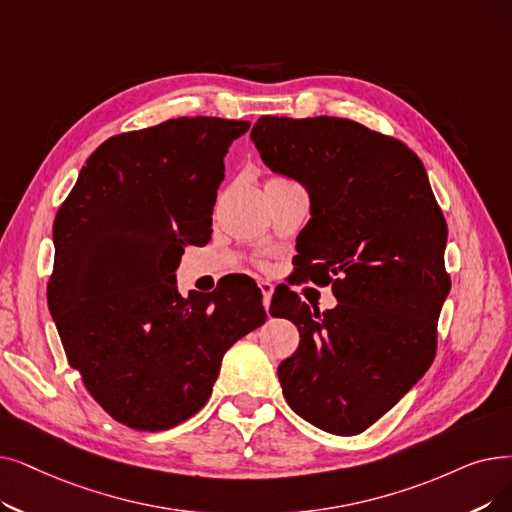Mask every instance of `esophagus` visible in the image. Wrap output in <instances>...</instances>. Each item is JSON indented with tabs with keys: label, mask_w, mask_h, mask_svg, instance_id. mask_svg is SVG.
<instances>
[{
	"label": "esophagus",
	"mask_w": 512,
	"mask_h": 512,
	"mask_svg": "<svg viewBox=\"0 0 512 512\" xmlns=\"http://www.w3.org/2000/svg\"><path fill=\"white\" fill-rule=\"evenodd\" d=\"M259 288H261V295H263V305H265V309H268L270 301H272V295H274V284L268 282V280H259Z\"/></svg>",
	"instance_id": "obj_1"
}]
</instances>
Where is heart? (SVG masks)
I'll return each instance as SVG.
<instances>
[{"label":"heart","instance_id":"1","mask_svg":"<svg viewBox=\"0 0 512 512\" xmlns=\"http://www.w3.org/2000/svg\"><path fill=\"white\" fill-rule=\"evenodd\" d=\"M274 180H282V177H274Z\"/></svg>","mask_w":512,"mask_h":512}]
</instances>
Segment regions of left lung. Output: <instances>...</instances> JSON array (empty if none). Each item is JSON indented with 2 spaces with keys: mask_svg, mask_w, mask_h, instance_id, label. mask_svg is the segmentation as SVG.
Returning <instances> with one entry per match:
<instances>
[{
  "mask_svg": "<svg viewBox=\"0 0 512 512\" xmlns=\"http://www.w3.org/2000/svg\"><path fill=\"white\" fill-rule=\"evenodd\" d=\"M263 163L301 182L311 217L303 274L330 286L339 305L311 309L293 291L270 314L299 328L278 366L282 393L301 418L358 435L425 374L437 318L450 293L443 261L448 226L420 159L397 138L341 117H259Z\"/></svg>",
  "mask_w": 512,
  "mask_h": 512,
  "instance_id": "1",
  "label": "left lung"
}]
</instances>
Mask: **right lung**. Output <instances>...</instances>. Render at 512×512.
Listing matches in <instances>:
<instances>
[{
	"label": "right lung",
	"mask_w": 512,
	"mask_h": 512,
	"mask_svg": "<svg viewBox=\"0 0 512 512\" xmlns=\"http://www.w3.org/2000/svg\"><path fill=\"white\" fill-rule=\"evenodd\" d=\"M249 121L180 117L102 142L54 219L48 305L69 364L121 425L165 431L211 397L224 353L265 322L257 284L177 295L211 238L224 157Z\"/></svg>",
	"instance_id": "add662e5"
}]
</instances>
